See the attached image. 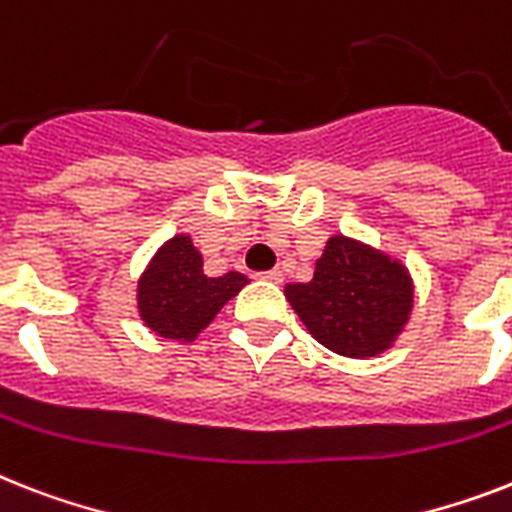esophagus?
Returning <instances> with one entry per match:
<instances>
[{"mask_svg":"<svg viewBox=\"0 0 512 512\" xmlns=\"http://www.w3.org/2000/svg\"><path fill=\"white\" fill-rule=\"evenodd\" d=\"M260 278H263V281H270V284H281V281H284V273H281V270H265V273H260Z\"/></svg>","mask_w":512,"mask_h":512,"instance_id":"1","label":"esophagus"}]
</instances>
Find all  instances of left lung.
Here are the masks:
<instances>
[{
    "mask_svg": "<svg viewBox=\"0 0 512 512\" xmlns=\"http://www.w3.org/2000/svg\"><path fill=\"white\" fill-rule=\"evenodd\" d=\"M286 299L323 347L344 357H373L407 323L413 284L400 263L360 242L331 236L313 281L289 284Z\"/></svg>",
    "mask_w": 512,
    "mask_h": 512,
    "instance_id": "obj_1",
    "label": "left lung"
}]
</instances>
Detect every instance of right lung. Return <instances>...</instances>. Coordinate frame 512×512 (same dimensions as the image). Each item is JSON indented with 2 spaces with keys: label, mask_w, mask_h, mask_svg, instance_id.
Returning <instances> with one entry per match:
<instances>
[{
  "label": "right lung",
  "mask_w": 512,
  "mask_h": 512,
  "mask_svg": "<svg viewBox=\"0 0 512 512\" xmlns=\"http://www.w3.org/2000/svg\"><path fill=\"white\" fill-rule=\"evenodd\" d=\"M244 284H249L247 276L236 270L207 278L202 273V255L189 236H176L157 252L141 276V321L165 339L191 342L228 299L242 292Z\"/></svg>",
  "instance_id": "add662e5"
}]
</instances>
